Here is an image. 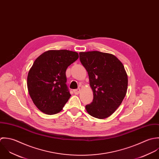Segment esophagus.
<instances>
[{"instance_id": "34e87169", "label": "esophagus", "mask_w": 159, "mask_h": 159, "mask_svg": "<svg viewBox=\"0 0 159 159\" xmlns=\"http://www.w3.org/2000/svg\"><path fill=\"white\" fill-rule=\"evenodd\" d=\"M74 93H75V95L79 94V93H80V89H76V90H74Z\"/></svg>"}]
</instances>
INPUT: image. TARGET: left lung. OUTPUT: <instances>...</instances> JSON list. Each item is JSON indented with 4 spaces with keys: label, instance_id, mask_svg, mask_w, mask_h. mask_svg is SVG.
<instances>
[{
    "label": "left lung",
    "instance_id": "1",
    "mask_svg": "<svg viewBox=\"0 0 159 159\" xmlns=\"http://www.w3.org/2000/svg\"><path fill=\"white\" fill-rule=\"evenodd\" d=\"M80 60L86 69L93 93L87 112L99 119L111 116L126 95L128 76L122 62L114 55L98 51L80 52Z\"/></svg>",
    "mask_w": 159,
    "mask_h": 159
}]
</instances>
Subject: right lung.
Masks as SVG:
<instances>
[{
  "label": "right lung",
  "mask_w": 159,
  "mask_h": 159,
  "mask_svg": "<svg viewBox=\"0 0 159 159\" xmlns=\"http://www.w3.org/2000/svg\"><path fill=\"white\" fill-rule=\"evenodd\" d=\"M78 58L75 52L52 50L34 61L28 74L27 86L34 104L40 111L53 115L62 111L71 96L66 84V70Z\"/></svg>",
  "instance_id": "obj_1"
}]
</instances>
